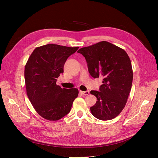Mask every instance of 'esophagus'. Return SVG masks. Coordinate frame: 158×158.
Here are the masks:
<instances>
[{
	"label": "esophagus",
	"mask_w": 158,
	"mask_h": 158,
	"mask_svg": "<svg viewBox=\"0 0 158 158\" xmlns=\"http://www.w3.org/2000/svg\"><path fill=\"white\" fill-rule=\"evenodd\" d=\"M80 93H81L82 94H84V95H88L89 94V91H80Z\"/></svg>",
	"instance_id": "esophagus-1"
}]
</instances>
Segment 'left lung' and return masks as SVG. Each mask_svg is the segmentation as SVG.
I'll use <instances>...</instances> for the list:
<instances>
[{
	"label": "left lung",
	"mask_w": 158,
	"mask_h": 158,
	"mask_svg": "<svg viewBox=\"0 0 158 158\" xmlns=\"http://www.w3.org/2000/svg\"><path fill=\"white\" fill-rule=\"evenodd\" d=\"M85 59L88 71L94 78L103 77L99 91H91L97 98L91 107L92 114L102 121L117 117L124 108L131 89L133 73L126 52L107 41L80 49Z\"/></svg>",
	"instance_id": "8db88e82"
}]
</instances>
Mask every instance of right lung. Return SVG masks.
I'll list each match as a JSON object with an SVG mask.
<instances>
[{
    "label": "right lung",
    "instance_id": "add662e5",
    "mask_svg": "<svg viewBox=\"0 0 158 158\" xmlns=\"http://www.w3.org/2000/svg\"><path fill=\"white\" fill-rule=\"evenodd\" d=\"M78 49L53 44L37 47L26 64L27 96L36 112L44 119H60L70 112L78 96L77 89H67L56 84V79L64 73L66 60Z\"/></svg>",
    "mask_w": 158,
    "mask_h": 158
}]
</instances>
